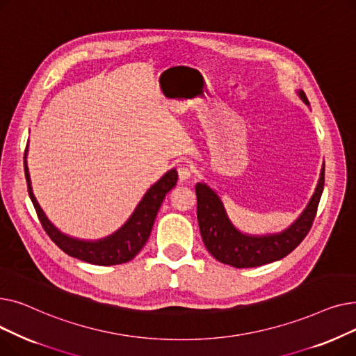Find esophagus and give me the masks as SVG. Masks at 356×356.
Masks as SVG:
<instances>
[{
  "label": "esophagus",
  "instance_id": "esophagus-1",
  "mask_svg": "<svg viewBox=\"0 0 356 356\" xmlns=\"http://www.w3.org/2000/svg\"><path fill=\"white\" fill-rule=\"evenodd\" d=\"M177 173H179V180L180 181H188L192 177V168L189 165L181 164L177 168Z\"/></svg>",
  "mask_w": 356,
  "mask_h": 356
}]
</instances>
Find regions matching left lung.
I'll list each match as a JSON object with an SVG mask.
<instances>
[{
  "instance_id": "left-lung-1",
  "label": "left lung",
  "mask_w": 356,
  "mask_h": 356,
  "mask_svg": "<svg viewBox=\"0 0 356 356\" xmlns=\"http://www.w3.org/2000/svg\"><path fill=\"white\" fill-rule=\"evenodd\" d=\"M297 95L309 106L305 92ZM325 186V165L306 209L289 228L277 234L250 235L241 232L229 219L219 195L207 183L196 184L197 222L207 250L223 264L235 268L259 267L289 255L309 234Z\"/></svg>"
}]
</instances>
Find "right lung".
<instances>
[{
    "instance_id": "obj_1",
    "label": "right lung",
    "mask_w": 356,
    "mask_h": 356,
    "mask_svg": "<svg viewBox=\"0 0 356 356\" xmlns=\"http://www.w3.org/2000/svg\"><path fill=\"white\" fill-rule=\"evenodd\" d=\"M24 172L29 186V196L34 204L37 216H39L42 222V227L44 228L50 239L67 255L95 266H117L128 263V261L133 259L141 251L149 234H152L157 212L165 195L170 192L177 183V172L175 168H172L170 172H167L157 183H154L152 188L147 191V193L137 204L133 215L129 216V219L117 232L102 239L85 241L69 236L59 231L49 220L43 209L40 208V204L37 202L31 188V180L27 165V148L24 154Z\"/></svg>"
}]
</instances>
